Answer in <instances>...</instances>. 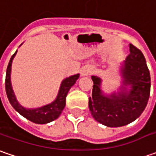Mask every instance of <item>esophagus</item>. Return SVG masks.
<instances>
[{
	"instance_id": "esophagus-1",
	"label": "esophagus",
	"mask_w": 156,
	"mask_h": 156,
	"mask_svg": "<svg viewBox=\"0 0 156 156\" xmlns=\"http://www.w3.org/2000/svg\"><path fill=\"white\" fill-rule=\"evenodd\" d=\"M93 73V69H86L82 71V75H90Z\"/></svg>"
}]
</instances>
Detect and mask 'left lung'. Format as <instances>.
I'll list each match as a JSON object with an SVG mask.
<instances>
[{"label": "left lung", "mask_w": 156, "mask_h": 156, "mask_svg": "<svg viewBox=\"0 0 156 156\" xmlns=\"http://www.w3.org/2000/svg\"><path fill=\"white\" fill-rule=\"evenodd\" d=\"M129 50L122 70L124 85L131 86L129 91L122 86L120 93L104 96L100 89L101 79L92 76L89 110L95 121L111 128L125 126L136 120L145 109L150 94V74L145 57L133 44H129Z\"/></svg>", "instance_id": "8db88e82"}]
</instances>
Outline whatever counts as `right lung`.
<instances>
[{
  "label": "right lung",
  "mask_w": 156,
  "mask_h": 156,
  "mask_svg": "<svg viewBox=\"0 0 156 156\" xmlns=\"http://www.w3.org/2000/svg\"><path fill=\"white\" fill-rule=\"evenodd\" d=\"M15 54L12 55L10 61H9L8 68H7V73H6V80H5V87H6V93L8 95L9 102L12 105V107L17 111L19 114H21L23 117L29 120L30 122L37 124H46V123L53 122L54 120L57 119L60 116L62 111L63 110L65 105H66V96L68 94V92L75 83L76 80L78 79L79 75H75L70 76L69 78H66L62 81L58 96L55 101L48 105L43 106L39 108H34V109H27L23 108L21 105L18 103L15 96L14 91L11 87V81H10V72H11V65L12 61L15 57Z\"/></svg>",
  "instance_id": "add662e5"
}]
</instances>
